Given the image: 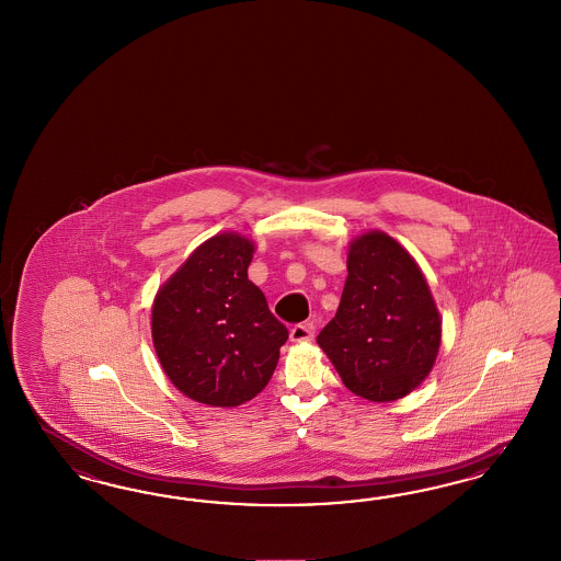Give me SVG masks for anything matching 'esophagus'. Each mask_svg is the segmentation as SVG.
<instances>
[{
	"label": "esophagus",
	"mask_w": 561,
	"mask_h": 561,
	"mask_svg": "<svg viewBox=\"0 0 561 561\" xmlns=\"http://www.w3.org/2000/svg\"><path fill=\"white\" fill-rule=\"evenodd\" d=\"M312 337H314V327L310 323L296 324L289 331V340L294 343H305V341H310Z\"/></svg>",
	"instance_id": "34e87169"
}]
</instances>
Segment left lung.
<instances>
[{"mask_svg":"<svg viewBox=\"0 0 561 561\" xmlns=\"http://www.w3.org/2000/svg\"><path fill=\"white\" fill-rule=\"evenodd\" d=\"M442 317L417 261L387 232L370 230L347 247V277L321 345L350 391L391 403L432 373Z\"/></svg>","mask_w":561,"mask_h":561,"instance_id":"obj_1","label":"left lung"}]
</instances>
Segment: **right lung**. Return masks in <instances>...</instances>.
Listing matches in <instances>:
<instances>
[{
  "instance_id": "obj_1",
  "label": "right lung",
  "mask_w": 561,
  "mask_h": 561,
  "mask_svg": "<svg viewBox=\"0 0 561 561\" xmlns=\"http://www.w3.org/2000/svg\"><path fill=\"white\" fill-rule=\"evenodd\" d=\"M255 242L220 232L156 291L152 341L170 382L209 408H238L272 380L288 329L249 279Z\"/></svg>"
}]
</instances>
